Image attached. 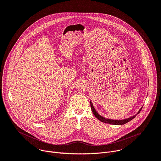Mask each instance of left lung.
I'll list each match as a JSON object with an SVG mask.
<instances>
[{"instance_id":"obj_1","label":"left lung","mask_w":161,"mask_h":161,"mask_svg":"<svg viewBox=\"0 0 161 161\" xmlns=\"http://www.w3.org/2000/svg\"><path fill=\"white\" fill-rule=\"evenodd\" d=\"M90 106H91V109L92 111V113L93 114H94V116L98 119L101 122H103L104 123H106V124H112V125H124L127 122H129V121H130L131 120H132L133 119L135 118V117L137 115V114H138L143 107H142L140 110L137 111V113L134 114V115L133 116H131L129 118H127V119H122V120H114V119H108V118H106V117H104L101 115H100V114L97 112V111L96 110L94 106H93L92 103V102L90 101Z\"/></svg>"}]
</instances>
